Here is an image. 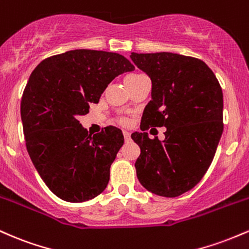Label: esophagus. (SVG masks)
I'll return each instance as SVG.
<instances>
[{"mask_svg": "<svg viewBox=\"0 0 249 249\" xmlns=\"http://www.w3.org/2000/svg\"><path fill=\"white\" fill-rule=\"evenodd\" d=\"M124 141L128 142L130 140V134L129 132H127V130H124Z\"/></svg>", "mask_w": 249, "mask_h": 249, "instance_id": "obj_1", "label": "esophagus"}]
</instances>
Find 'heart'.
Here are the masks:
<instances>
[{
  "mask_svg": "<svg viewBox=\"0 0 249 249\" xmlns=\"http://www.w3.org/2000/svg\"><path fill=\"white\" fill-rule=\"evenodd\" d=\"M136 75H138V74H134V75H129V76H127V79H128V77H133V76H136ZM120 122H121V124H125V120H120Z\"/></svg>",
  "mask_w": 249,
  "mask_h": 249,
  "instance_id": "heart-1",
  "label": "heart"
}]
</instances>
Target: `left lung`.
Wrapping results in <instances>:
<instances>
[{"label":"left lung","instance_id":"left-lung-1","mask_svg":"<svg viewBox=\"0 0 249 249\" xmlns=\"http://www.w3.org/2000/svg\"><path fill=\"white\" fill-rule=\"evenodd\" d=\"M152 80V100L133 133L141 154L136 175L147 191L175 197L191 191L213 161L223 130V95L212 69L199 58L173 53H132ZM149 126H166L165 140L149 139Z\"/></svg>","mask_w":249,"mask_h":249}]
</instances>
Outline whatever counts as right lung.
I'll use <instances>...</instances> for the list:
<instances>
[{
    "label": "right lung",
    "instance_id": "obj_1",
    "mask_svg": "<svg viewBox=\"0 0 249 249\" xmlns=\"http://www.w3.org/2000/svg\"><path fill=\"white\" fill-rule=\"evenodd\" d=\"M134 69L116 53L75 49L46 58L30 75L21 101L27 150L60 199L83 202L107 187L124 135L109 125L91 136L77 116L89 113L116 76Z\"/></svg>",
    "mask_w": 249,
    "mask_h": 249
}]
</instances>
